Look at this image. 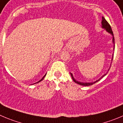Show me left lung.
Segmentation results:
<instances>
[{
	"instance_id": "obj_1",
	"label": "left lung",
	"mask_w": 123,
	"mask_h": 123,
	"mask_svg": "<svg viewBox=\"0 0 123 123\" xmlns=\"http://www.w3.org/2000/svg\"><path fill=\"white\" fill-rule=\"evenodd\" d=\"M101 24H102V28H104V29H105V30L107 31L108 32V33H109L110 34H112V36H113V39H112V42H113V44H114V45H113V47H115V39H114V36H113V31H112V28H111V25H110L109 24V23L107 22V20H105V19H104V17H102V22H101ZM113 56H112V60H113ZM110 68H111V67H110ZM110 68H109L108 71L109 70ZM107 73H105V74H103V75L99 79V80H96V81H95V82H79V81H76V80H74V77H73V74H72L71 73H70V74H71V76H72V79H73V81H74V82H76V83L78 84H80V85H81V86H91V85H93V84L96 83V82H98V81H99V80H101V79H102L103 77H104V76L106 75L107 73Z\"/></svg>"
}]
</instances>
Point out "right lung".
<instances>
[{
	"mask_svg": "<svg viewBox=\"0 0 123 123\" xmlns=\"http://www.w3.org/2000/svg\"><path fill=\"white\" fill-rule=\"evenodd\" d=\"M45 76H46V74H45V75H44V76H43V78H42V79H41V80H40V81H38V82H36V83H38V82H41V81H42V80H43V78H44V77H45ZM34 84H36V83H34Z\"/></svg>",
	"mask_w": 123,
	"mask_h": 123,
	"instance_id": "1",
	"label": "right lung"
}]
</instances>
